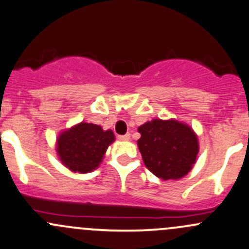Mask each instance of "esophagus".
<instances>
[{
    "instance_id": "34e87169",
    "label": "esophagus",
    "mask_w": 249,
    "mask_h": 249,
    "mask_svg": "<svg viewBox=\"0 0 249 249\" xmlns=\"http://www.w3.org/2000/svg\"><path fill=\"white\" fill-rule=\"evenodd\" d=\"M130 133H126V135H122V136H118V138H119L120 141H129L130 140Z\"/></svg>"
}]
</instances>
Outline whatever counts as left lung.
Segmentation results:
<instances>
[{
	"instance_id": "8db88e82",
	"label": "left lung",
	"mask_w": 249,
	"mask_h": 249,
	"mask_svg": "<svg viewBox=\"0 0 249 249\" xmlns=\"http://www.w3.org/2000/svg\"><path fill=\"white\" fill-rule=\"evenodd\" d=\"M145 167L162 180H178L192 169L199 153L197 133L177 119H153L138 127Z\"/></svg>"
}]
</instances>
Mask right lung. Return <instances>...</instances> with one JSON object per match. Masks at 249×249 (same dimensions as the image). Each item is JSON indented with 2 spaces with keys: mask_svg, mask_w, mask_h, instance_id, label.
Here are the masks:
<instances>
[{
  "mask_svg": "<svg viewBox=\"0 0 249 249\" xmlns=\"http://www.w3.org/2000/svg\"><path fill=\"white\" fill-rule=\"evenodd\" d=\"M114 140L112 130L105 131L99 125L81 122L59 133L56 151L69 171L85 174L100 166L107 148Z\"/></svg>",
  "mask_w": 249,
  "mask_h": 249,
  "instance_id": "1",
  "label": "right lung"
}]
</instances>
